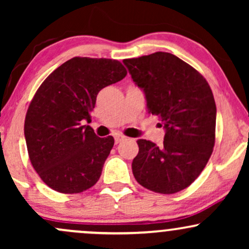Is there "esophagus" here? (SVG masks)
Returning a JSON list of instances; mask_svg holds the SVG:
<instances>
[{"label":"esophagus","instance_id":"esophagus-1","mask_svg":"<svg viewBox=\"0 0 249 249\" xmlns=\"http://www.w3.org/2000/svg\"><path fill=\"white\" fill-rule=\"evenodd\" d=\"M125 139H126V137L123 136V134H116V136H115V142H116V144H119V142H124Z\"/></svg>","mask_w":249,"mask_h":249}]
</instances>
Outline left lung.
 I'll return each mask as SVG.
<instances>
[{
  "mask_svg": "<svg viewBox=\"0 0 249 249\" xmlns=\"http://www.w3.org/2000/svg\"><path fill=\"white\" fill-rule=\"evenodd\" d=\"M123 63L144 91L148 113L158 116L165 128L161 145L137 141L134 178L153 192H179L198 178L213 152L216 107L212 90L201 73L170 53Z\"/></svg>",
  "mask_w": 249,
  "mask_h": 249,
  "instance_id": "8db88e82",
  "label": "left lung"
}]
</instances>
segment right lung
Listing matches in <instances>:
<instances>
[{
    "label": "right lung",
    "instance_id": "right-lung-1",
    "mask_svg": "<svg viewBox=\"0 0 249 249\" xmlns=\"http://www.w3.org/2000/svg\"><path fill=\"white\" fill-rule=\"evenodd\" d=\"M126 73L116 59L73 57L36 91L25 116L24 136L31 165L50 188L81 193L98 181L115 139L99 138L82 123H90L99 91Z\"/></svg>",
    "mask_w": 249,
    "mask_h": 249
}]
</instances>
